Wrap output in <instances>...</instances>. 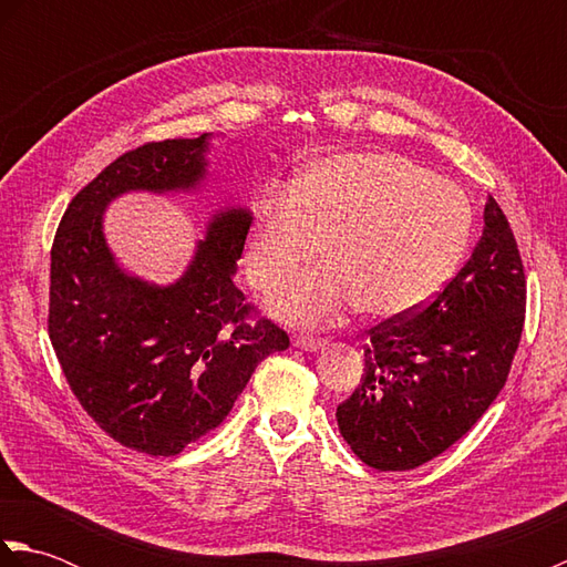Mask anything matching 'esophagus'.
<instances>
[{
  "instance_id": "esophagus-1",
  "label": "esophagus",
  "mask_w": 567,
  "mask_h": 567,
  "mask_svg": "<svg viewBox=\"0 0 567 567\" xmlns=\"http://www.w3.org/2000/svg\"><path fill=\"white\" fill-rule=\"evenodd\" d=\"M295 346L302 348V351H319V348L327 346V339H319V336L299 333V336H295Z\"/></svg>"
}]
</instances>
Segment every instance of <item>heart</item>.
I'll use <instances>...</instances> for the list:
<instances>
[{
	"label": "heart",
	"instance_id": "heart-1",
	"mask_svg": "<svg viewBox=\"0 0 567 567\" xmlns=\"http://www.w3.org/2000/svg\"><path fill=\"white\" fill-rule=\"evenodd\" d=\"M470 226L465 192L404 155H329L258 204L246 268L260 292H272L323 243L330 262L272 297L277 317L302 327L331 323L355 307L400 317L449 280Z\"/></svg>",
	"mask_w": 567,
	"mask_h": 567
}]
</instances>
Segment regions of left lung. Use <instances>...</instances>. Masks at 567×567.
Listing matches in <instances>:
<instances>
[{"label":"left lung","instance_id":"1","mask_svg":"<svg viewBox=\"0 0 567 567\" xmlns=\"http://www.w3.org/2000/svg\"><path fill=\"white\" fill-rule=\"evenodd\" d=\"M524 315L519 246L489 197L483 236L463 268L429 302L368 331L363 378L336 409L351 451L382 473L449 451L507 382Z\"/></svg>","mask_w":567,"mask_h":567}]
</instances>
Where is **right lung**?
Listing matches in <instances>:
<instances>
[{
	"label": "right lung",
	"mask_w": 567,
	"mask_h": 567,
	"mask_svg": "<svg viewBox=\"0 0 567 567\" xmlns=\"http://www.w3.org/2000/svg\"><path fill=\"white\" fill-rule=\"evenodd\" d=\"M204 151L207 134L118 155L72 197L51 248L48 336L63 375L94 424L146 455H177L219 426L260 360L290 348L234 285L248 212L216 214L171 287L128 277L106 248V204L128 189L195 187Z\"/></svg>",
	"instance_id": "1"
}]
</instances>
